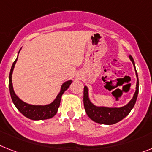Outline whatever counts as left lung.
I'll list each match as a JSON object with an SVG mask.
<instances>
[{"mask_svg":"<svg viewBox=\"0 0 152 152\" xmlns=\"http://www.w3.org/2000/svg\"><path fill=\"white\" fill-rule=\"evenodd\" d=\"M129 58L133 63V65L134 67L135 73L137 76V84H136V91H135L134 96L131 99L128 103L124 106L119 108H110L105 107V106H96L94 105L89 99L88 97V88L87 86L84 87V106H85V112L87 113L90 119L93 120L96 123L101 124H107V125H112L116 124L119 121L122 120L125 118L131 111L135 103H136L137 98L138 95L139 91V81L138 75L137 73L136 68H135L134 61L133 59L132 56H129Z\"/></svg>","mask_w":152,"mask_h":152,"instance_id":"left-lung-1","label":"left lung"}]
</instances>
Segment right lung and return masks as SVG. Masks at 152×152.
<instances>
[{"label": "right lung", "mask_w": 152, "mask_h": 152, "mask_svg": "<svg viewBox=\"0 0 152 152\" xmlns=\"http://www.w3.org/2000/svg\"><path fill=\"white\" fill-rule=\"evenodd\" d=\"M21 50V49H20ZM19 50V52H20ZM18 52V53H19ZM18 56L16 60L14 61L13 64L11 66V71L9 75V90L10 95H11V99L15 106H16L18 111L21 113H22L24 116L32 120H42L50 119L56 115L57 113L58 108L61 103V99L62 97V95L64 94L66 90L69 88V86L72 83V80H69L67 81H65L64 83L61 85V91L59 94L56 96V99L50 104L47 105H31L28 104L21 100L18 97L13 88V85H12V81H11V77H12V73H13L14 67L17 62Z\"/></svg>", "instance_id": "1"}]
</instances>
